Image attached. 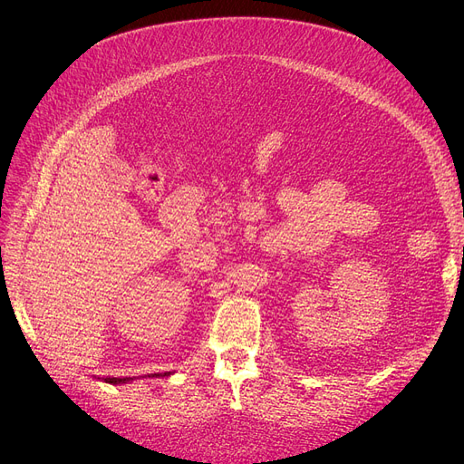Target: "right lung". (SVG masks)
<instances>
[{
  "label": "right lung",
  "mask_w": 464,
  "mask_h": 464,
  "mask_svg": "<svg viewBox=\"0 0 464 464\" xmlns=\"http://www.w3.org/2000/svg\"><path fill=\"white\" fill-rule=\"evenodd\" d=\"M152 376H161V374H152ZM163 376H169V372H165ZM107 383H112V385H118V383H126V382H130V380H133V378H103Z\"/></svg>",
  "instance_id": "obj_1"
}]
</instances>
